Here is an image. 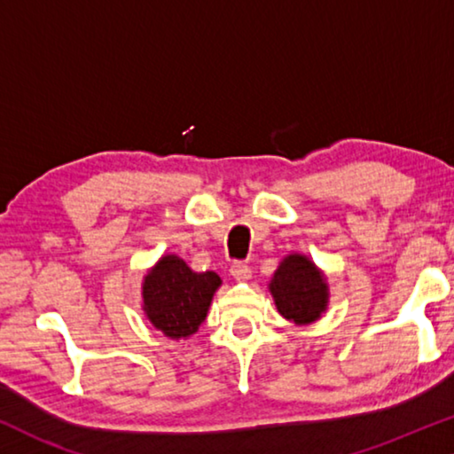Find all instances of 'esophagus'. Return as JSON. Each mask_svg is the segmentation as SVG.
<instances>
[{
    "mask_svg": "<svg viewBox=\"0 0 454 454\" xmlns=\"http://www.w3.org/2000/svg\"><path fill=\"white\" fill-rule=\"evenodd\" d=\"M230 273H232L234 279H239V282H247L248 278H251V267L245 261H234L232 267H230Z\"/></svg>",
    "mask_w": 454,
    "mask_h": 454,
    "instance_id": "esophagus-1",
    "label": "esophagus"
}]
</instances>
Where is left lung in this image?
<instances>
[{
    "instance_id": "left-lung-1",
    "label": "left lung",
    "mask_w": 454,
    "mask_h": 454,
    "mask_svg": "<svg viewBox=\"0 0 454 454\" xmlns=\"http://www.w3.org/2000/svg\"><path fill=\"white\" fill-rule=\"evenodd\" d=\"M270 290L279 315L294 323H312L327 309V284L302 254H290L273 273Z\"/></svg>"
}]
</instances>
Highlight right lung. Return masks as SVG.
Wrapping results in <instances>:
<instances>
[{
  "instance_id": "obj_1",
  "label": "right lung",
  "mask_w": 454,
  "mask_h": 454,
  "mask_svg": "<svg viewBox=\"0 0 454 454\" xmlns=\"http://www.w3.org/2000/svg\"><path fill=\"white\" fill-rule=\"evenodd\" d=\"M220 284L214 271L195 273L183 259L166 254L144 279V310L164 335L189 337L206 321Z\"/></svg>"
}]
</instances>
